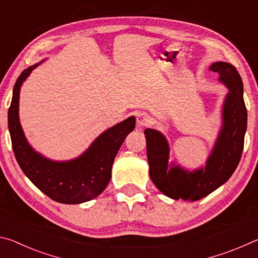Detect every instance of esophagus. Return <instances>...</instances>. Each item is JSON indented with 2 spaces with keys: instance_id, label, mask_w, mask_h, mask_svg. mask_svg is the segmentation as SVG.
Segmentation results:
<instances>
[{
  "instance_id": "obj_1",
  "label": "esophagus",
  "mask_w": 258,
  "mask_h": 258,
  "mask_svg": "<svg viewBox=\"0 0 258 258\" xmlns=\"http://www.w3.org/2000/svg\"><path fill=\"white\" fill-rule=\"evenodd\" d=\"M137 123L140 126H147L150 123V116L147 112H139L137 115Z\"/></svg>"
}]
</instances>
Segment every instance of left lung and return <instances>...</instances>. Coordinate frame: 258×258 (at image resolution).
<instances>
[{
    "label": "left lung",
    "mask_w": 258,
    "mask_h": 258,
    "mask_svg": "<svg viewBox=\"0 0 258 258\" xmlns=\"http://www.w3.org/2000/svg\"><path fill=\"white\" fill-rule=\"evenodd\" d=\"M211 71L220 75V81L230 92L223 107V127L205 169L192 173L178 166L168 169L169 148L166 139L155 130L145 131L151 181L169 198L196 202L206 197L229 180L241 158L247 128L241 77L234 66L222 61L213 63Z\"/></svg>",
    "instance_id": "8db88e82"
}]
</instances>
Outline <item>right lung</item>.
<instances>
[{
  "instance_id": "1",
  "label": "right lung",
  "mask_w": 258,
  "mask_h": 258,
  "mask_svg": "<svg viewBox=\"0 0 258 258\" xmlns=\"http://www.w3.org/2000/svg\"><path fill=\"white\" fill-rule=\"evenodd\" d=\"M37 66L38 63L34 64L20 74L8 111V125L16 159L25 175L54 202L61 204L89 202L98 197L108 185L111 178L113 159L125 138L134 130L135 118L130 117L107 130L80 158L64 163L44 158L28 145L18 116L20 86Z\"/></svg>"
}]
</instances>
